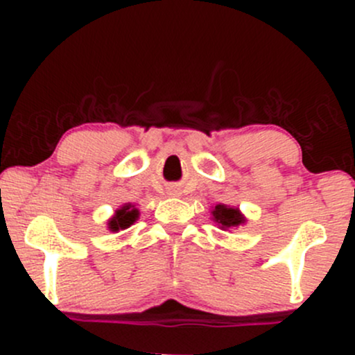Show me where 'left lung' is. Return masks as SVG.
<instances>
[{
    "label": "left lung",
    "mask_w": 355,
    "mask_h": 355,
    "mask_svg": "<svg viewBox=\"0 0 355 355\" xmlns=\"http://www.w3.org/2000/svg\"><path fill=\"white\" fill-rule=\"evenodd\" d=\"M211 215H214V220L218 223L222 230L234 229V227H239L242 225V223H245V217L240 214L239 209L222 205V203L215 205V209L211 210Z\"/></svg>",
    "instance_id": "8db88e82"
}]
</instances>
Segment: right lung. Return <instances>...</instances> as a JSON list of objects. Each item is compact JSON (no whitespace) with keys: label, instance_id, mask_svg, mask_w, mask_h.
Returning a JSON list of instances; mask_svg holds the SVG:
<instances>
[{"label":"right lung","instance_id":"obj_1","mask_svg":"<svg viewBox=\"0 0 355 355\" xmlns=\"http://www.w3.org/2000/svg\"><path fill=\"white\" fill-rule=\"evenodd\" d=\"M138 215H140V211L135 209V205L125 203V205L120 207V209L115 211V215L108 220V229L112 232L128 229L130 225H133V223L137 222Z\"/></svg>","mask_w":355,"mask_h":355}]
</instances>
